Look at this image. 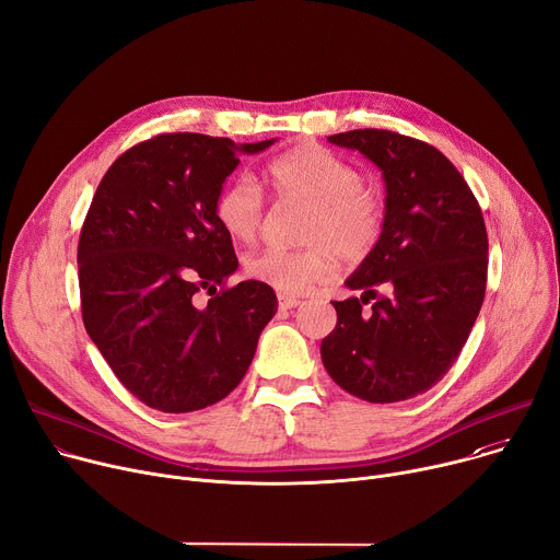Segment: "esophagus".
Listing matches in <instances>:
<instances>
[{
	"label": "esophagus",
	"instance_id": "34e87169",
	"mask_svg": "<svg viewBox=\"0 0 560 560\" xmlns=\"http://www.w3.org/2000/svg\"><path fill=\"white\" fill-rule=\"evenodd\" d=\"M298 305H300L298 298L287 295V293H280V295H278V307H280V310H293V307H298Z\"/></svg>",
	"mask_w": 560,
	"mask_h": 560
}]
</instances>
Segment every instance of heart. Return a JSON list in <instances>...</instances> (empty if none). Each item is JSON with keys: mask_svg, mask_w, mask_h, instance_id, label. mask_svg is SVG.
I'll use <instances>...</instances> for the list:
<instances>
[{"mask_svg": "<svg viewBox=\"0 0 560 560\" xmlns=\"http://www.w3.org/2000/svg\"><path fill=\"white\" fill-rule=\"evenodd\" d=\"M265 184L280 203H307L298 250L267 246L246 257L248 278L282 293H307L327 282L338 257L354 265L378 244L385 220L381 195L361 182V172L331 150L305 143L265 167ZM214 220L235 242H253L267 218L262 188L248 175L229 179L212 201Z\"/></svg>", "mask_w": 560, "mask_h": 560, "instance_id": "1", "label": "heart"}]
</instances>
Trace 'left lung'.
Returning <instances> with one entry per match:
<instances>
[{
  "label": "left lung",
  "mask_w": 560,
  "mask_h": 560,
  "mask_svg": "<svg viewBox=\"0 0 560 560\" xmlns=\"http://www.w3.org/2000/svg\"><path fill=\"white\" fill-rule=\"evenodd\" d=\"M329 143L376 163L388 195L378 244L346 280L363 295L334 303L336 327L320 359L346 393L406 401L442 381L480 314L489 265L482 210L457 167L423 141L352 130ZM370 296L375 305L365 313Z\"/></svg>",
  "instance_id": "8db88e82"
}]
</instances>
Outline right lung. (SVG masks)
I'll list each match as a JSON object with an SVG mask.
<instances>
[{
  "mask_svg": "<svg viewBox=\"0 0 560 560\" xmlns=\"http://www.w3.org/2000/svg\"><path fill=\"white\" fill-rule=\"evenodd\" d=\"M269 145L159 135L122 152L92 199L78 242L82 323L118 381L154 410L229 397L278 312L269 284L226 287L237 257L212 212L240 152Z\"/></svg>",
  "mask_w": 560,
  "mask_h": 560,
  "instance_id": "1",
  "label": "right lung"
}]
</instances>
